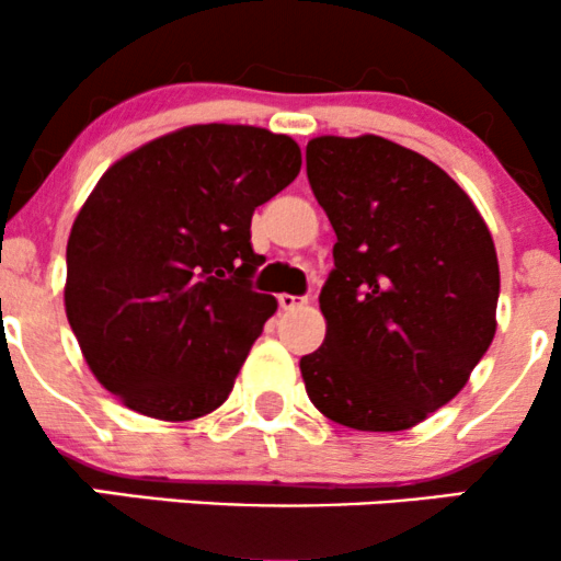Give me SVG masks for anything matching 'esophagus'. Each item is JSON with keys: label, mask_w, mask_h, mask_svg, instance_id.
<instances>
[{"label": "esophagus", "mask_w": 561, "mask_h": 561, "mask_svg": "<svg viewBox=\"0 0 561 561\" xmlns=\"http://www.w3.org/2000/svg\"><path fill=\"white\" fill-rule=\"evenodd\" d=\"M306 300H308V298H302V295H287V293H282V295H279V308H282V311H295V308H300Z\"/></svg>", "instance_id": "esophagus-1"}]
</instances>
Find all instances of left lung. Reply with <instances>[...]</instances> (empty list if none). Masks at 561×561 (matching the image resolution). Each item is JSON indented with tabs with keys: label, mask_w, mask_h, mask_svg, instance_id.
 Segmentation results:
<instances>
[{
	"label": "left lung",
	"mask_w": 561,
	"mask_h": 561,
	"mask_svg": "<svg viewBox=\"0 0 561 561\" xmlns=\"http://www.w3.org/2000/svg\"><path fill=\"white\" fill-rule=\"evenodd\" d=\"M306 171L337 234L319 295L327 337L300 358L308 398L343 427H414L493 343L491 231L446 171L375 134L311 139Z\"/></svg>",
	"instance_id": "obj_1"
}]
</instances>
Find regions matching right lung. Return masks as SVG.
<instances>
[{
	"label": "right lung",
	"mask_w": 561,
	"mask_h": 561,
	"mask_svg": "<svg viewBox=\"0 0 561 561\" xmlns=\"http://www.w3.org/2000/svg\"><path fill=\"white\" fill-rule=\"evenodd\" d=\"M300 147L255 126H186L105 171L68 240L66 313L102 388L152 420L229 398L276 311L255 293L259 205L300 171Z\"/></svg>",
	"instance_id": "right-lung-1"
}]
</instances>
